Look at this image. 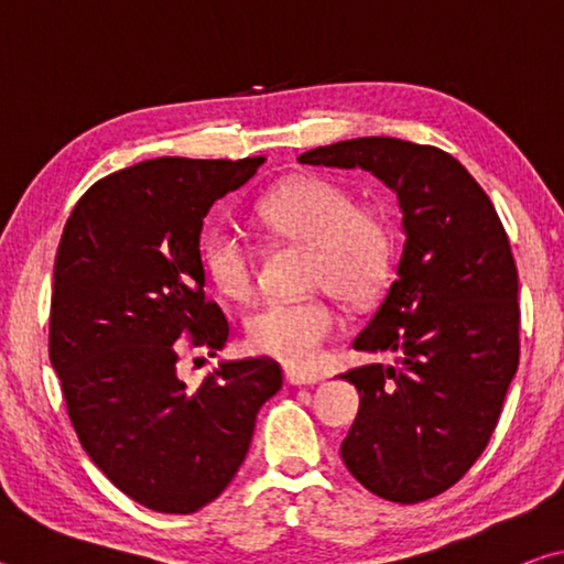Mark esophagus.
Returning <instances> with one entry per match:
<instances>
[{"instance_id": "esophagus-1", "label": "esophagus", "mask_w": 564, "mask_h": 564, "mask_svg": "<svg viewBox=\"0 0 564 564\" xmlns=\"http://www.w3.org/2000/svg\"><path fill=\"white\" fill-rule=\"evenodd\" d=\"M283 378H285V383H291V386H313L321 380L318 373H311V370H301V368H285Z\"/></svg>"}]
</instances>
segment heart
I'll return each mask as SVG.
<instances>
[{"label": "heart", "mask_w": 564, "mask_h": 564, "mask_svg": "<svg viewBox=\"0 0 564 564\" xmlns=\"http://www.w3.org/2000/svg\"><path fill=\"white\" fill-rule=\"evenodd\" d=\"M259 221L283 241L308 246V285L362 303L383 291L395 261V228L376 206L358 204L338 181L303 176L273 188L256 206ZM202 263L218 291L234 301L256 291V253L231 226L204 234ZM340 330V313L323 295L269 301L251 313L246 340L256 352L293 368L316 366Z\"/></svg>", "instance_id": "b5f03b06"}]
</instances>
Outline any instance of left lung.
I'll return each mask as SVG.
<instances>
[{
  "instance_id": "left-lung-1",
  "label": "left lung",
  "mask_w": 564,
  "mask_h": 564,
  "mask_svg": "<svg viewBox=\"0 0 564 564\" xmlns=\"http://www.w3.org/2000/svg\"><path fill=\"white\" fill-rule=\"evenodd\" d=\"M301 164L366 169L398 194L405 246L398 275L356 350H390L340 378L358 388L340 445L378 498L413 505L460 480L482 455L520 360L518 265L482 186L447 151L390 137L318 147Z\"/></svg>"
}]
</instances>
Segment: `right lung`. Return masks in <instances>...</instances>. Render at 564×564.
<instances>
[{
    "label": "right lung",
    "instance_id": "1",
    "mask_svg": "<svg viewBox=\"0 0 564 564\" xmlns=\"http://www.w3.org/2000/svg\"><path fill=\"white\" fill-rule=\"evenodd\" d=\"M265 156H161L99 178L66 218L54 261L50 360L91 463L149 510L188 514L216 500L281 390L271 358L178 380L186 348L216 356L228 321L204 293V218Z\"/></svg>",
    "mask_w": 564,
    "mask_h": 564
}]
</instances>
